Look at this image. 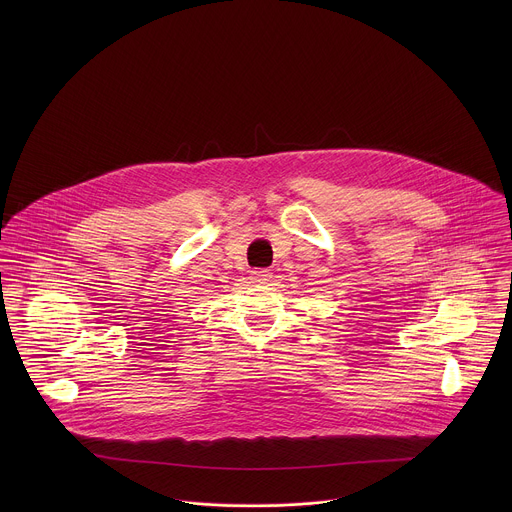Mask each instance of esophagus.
I'll return each instance as SVG.
<instances>
[{"label":"esophagus","mask_w":512,"mask_h":512,"mask_svg":"<svg viewBox=\"0 0 512 512\" xmlns=\"http://www.w3.org/2000/svg\"><path fill=\"white\" fill-rule=\"evenodd\" d=\"M270 278H272V272H268V270H254V272L250 274V280H252L254 284H266Z\"/></svg>","instance_id":"esophagus-1"}]
</instances>
